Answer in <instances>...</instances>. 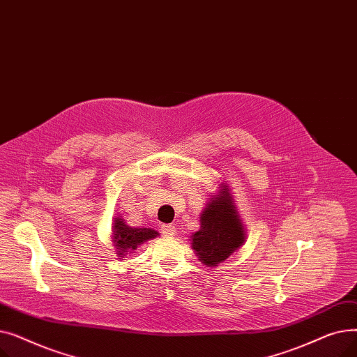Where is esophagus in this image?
I'll use <instances>...</instances> for the list:
<instances>
[{
  "instance_id": "obj_1",
  "label": "esophagus",
  "mask_w": 357,
  "mask_h": 357,
  "mask_svg": "<svg viewBox=\"0 0 357 357\" xmlns=\"http://www.w3.org/2000/svg\"><path fill=\"white\" fill-rule=\"evenodd\" d=\"M160 231L165 237H174L176 234V229L174 224H162Z\"/></svg>"
}]
</instances>
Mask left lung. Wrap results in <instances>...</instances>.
<instances>
[{
    "label": "left lung",
    "instance_id": "left-lung-1",
    "mask_svg": "<svg viewBox=\"0 0 357 357\" xmlns=\"http://www.w3.org/2000/svg\"><path fill=\"white\" fill-rule=\"evenodd\" d=\"M199 218L201 229L191 236L192 249L204 265L218 266L245 243V227L226 185L221 183Z\"/></svg>",
    "mask_w": 357,
    "mask_h": 357
}]
</instances>
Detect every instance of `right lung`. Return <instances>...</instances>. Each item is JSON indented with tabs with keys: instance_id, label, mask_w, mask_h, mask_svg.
<instances>
[{
	"instance_id": "add662e5",
	"label": "right lung",
	"mask_w": 357,
	"mask_h": 357,
	"mask_svg": "<svg viewBox=\"0 0 357 357\" xmlns=\"http://www.w3.org/2000/svg\"><path fill=\"white\" fill-rule=\"evenodd\" d=\"M159 233L153 229H137L130 227L123 218L117 217L112 222V241H114L119 255L123 256L126 252H133L144 241L158 237Z\"/></svg>"
}]
</instances>
